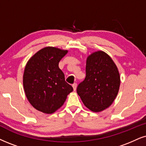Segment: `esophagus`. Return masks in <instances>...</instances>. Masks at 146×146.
Masks as SVG:
<instances>
[{
  "mask_svg": "<svg viewBox=\"0 0 146 146\" xmlns=\"http://www.w3.org/2000/svg\"><path fill=\"white\" fill-rule=\"evenodd\" d=\"M72 86H73V90H74V91H75V90H76V88H77V84H76V83H74V84L72 85Z\"/></svg>",
  "mask_w": 146,
  "mask_h": 146,
  "instance_id": "34e87169",
  "label": "esophagus"
}]
</instances>
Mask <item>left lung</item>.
Segmentation results:
<instances>
[{
  "label": "left lung",
  "instance_id": "8db88e82",
  "mask_svg": "<svg viewBox=\"0 0 146 146\" xmlns=\"http://www.w3.org/2000/svg\"><path fill=\"white\" fill-rule=\"evenodd\" d=\"M86 73V78L77 86V94L87 108L102 111L112 104L119 92L117 66L106 53L98 51L87 58Z\"/></svg>",
  "mask_w": 146,
  "mask_h": 146
}]
</instances>
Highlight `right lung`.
Wrapping results in <instances>:
<instances>
[{"mask_svg": "<svg viewBox=\"0 0 146 146\" xmlns=\"http://www.w3.org/2000/svg\"><path fill=\"white\" fill-rule=\"evenodd\" d=\"M67 50L46 47L33 56L25 66L23 87L25 95L36 109L50 114L61 107L73 91L65 82L58 62Z\"/></svg>", "mask_w": 146, "mask_h": 146, "instance_id": "1", "label": "right lung"}]
</instances>
